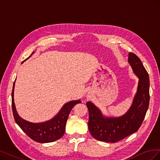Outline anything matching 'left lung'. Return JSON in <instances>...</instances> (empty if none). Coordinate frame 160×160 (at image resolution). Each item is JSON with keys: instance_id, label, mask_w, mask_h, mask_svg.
<instances>
[{"instance_id": "left-lung-1", "label": "left lung", "mask_w": 160, "mask_h": 160, "mask_svg": "<svg viewBox=\"0 0 160 160\" xmlns=\"http://www.w3.org/2000/svg\"><path fill=\"white\" fill-rule=\"evenodd\" d=\"M128 62L138 79L137 92L129 110L120 117H108L91 101L86 105L89 110V130L95 139L115 143L136 132L146 116L149 103V79L139 57L129 52Z\"/></svg>"}]
</instances>
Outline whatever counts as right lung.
<instances>
[{"label":"right lung","mask_w":160,"mask_h":160,"mask_svg":"<svg viewBox=\"0 0 160 160\" xmlns=\"http://www.w3.org/2000/svg\"><path fill=\"white\" fill-rule=\"evenodd\" d=\"M34 52H32L31 55ZM14 85L15 81L13 83L12 91V108L14 119L17 124L28 137L37 142L50 143L60 139L65 133L66 123L71 109L75 105L81 103V99L72 100L66 103L55 117L49 120L41 123H32L22 119L17 113L14 101Z\"/></svg>","instance_id":"add662e5"}]
</instances>
